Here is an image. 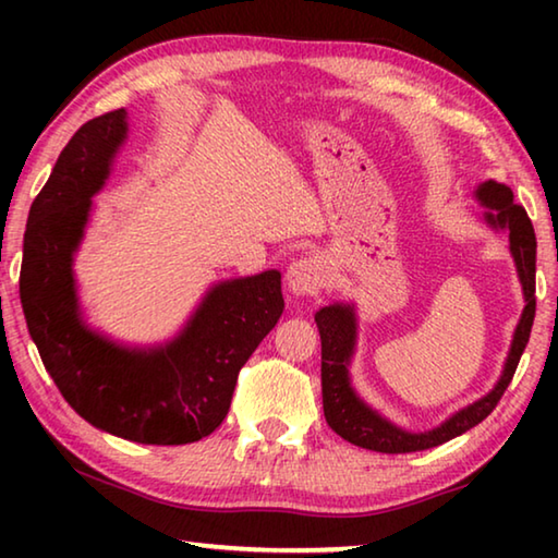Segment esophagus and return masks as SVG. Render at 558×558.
I'll return each mask as SVG.
<instances>
[{
	"label": "esophagus",
	"mask_w": 558,
	"mask_h": 558,
	"mask_svg": "<svg viewBox=\"0 0 558 558\" xmlns=\"http://www.w3.org/2000/svg\"><path fill=\"white\" fill-rule=\"evenodd\" d=\"M327 263L319 256L300 258L292 263L288 270V286L292 292H298V295H317V292L327 286Z\"/></svg>",
	"instance_id": "obj_1"
}]
</instances>
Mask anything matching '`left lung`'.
<instances>
[{
	"mask_svg": "<svg viewBox=\"0 0 558 558\" xmlns=\"http://www.w3.org/2000/svg\"><path fill=\"white\" fill-rule=\"evenodd\" d=\"M477 199L487 206V223L495 229L509 231V248L517 263L519 280H522L526 307L519 319L512 352L507 356L505 374L497 386L485 399L475 401L468 409L452 415L440 428L428 433H405L384 421L379 413H374L369 405L356 399V393L349 386V356L354 349V313L349 305H329L315 315V323L323 339V409L325 418L337 436L354 442L359 448L376 450V452H415L436 448L440 442H448L460 433L477 426L485 421L495 405L502 399L509 381L517 372L519 359H522L524 347L529 342L536 313V235L534 226L529 221L522 204H514L512 189L497 182H485L477 189Z\"/></svg>",
	"mask_w": 558,
	"mask_h": 558,
	"instance_id": "1",
	"label": "left lung"
}]
</instances>
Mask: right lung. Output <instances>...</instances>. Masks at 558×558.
<instances>
[{"label":"right lung","mask_w":558,"mask_h":558,"mask_svg":"<svg viewBox=\"0 0 558 558\" xmlns=\"http://www.w3.org/2000/svg\"><path fill=\"white\" fill-rule=\"evenodd\" d=\"M128 132L125 110L88 120L56 159L24 233L19 295L46 372L90 426L145 446H184L221 426L241 366L286 307L280 272L216 286L162 349H125L81 323L71 260L90 196Z\"/></svg>","instance_id":"1"}]
</instances>
